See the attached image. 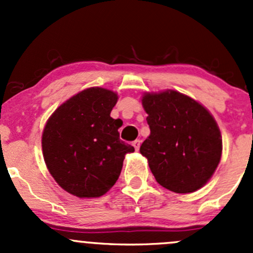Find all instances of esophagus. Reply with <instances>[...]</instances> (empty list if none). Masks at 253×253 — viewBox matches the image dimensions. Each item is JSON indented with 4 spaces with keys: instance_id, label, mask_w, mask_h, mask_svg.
Listing matches in <instances>:
<instances>
[{
    "instance_id": "obj_1",
    "label": "esophagus",
    "mask_w": 253,
    "mask_h": 253,
    "mask_svg": "<svg viewBox=\"0 0 253 253\" xmlns=\"http://www.w3.org/2000/svg\"><path fill=\"white\" fill-rule=\"evenodd\" d=\"M132 145H133V147H134V149L138 150L139 147H141V141H139V139H136V141L132 142Z\"/></svg>"
}]
</instances>
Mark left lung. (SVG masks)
I'll return each instance as SVG.
<instances>
[{"label":"left lung","instance_id":"1","mask_svg":"<svg viewBox=\"0 0 253 253\" xmlns=\"http://www.w3.org/2000/svg\"><path fill=\"white\" fill-rule=\"evenodd\" d=\"M142 104L150 134L139 152L157 182L176 193L197 191L220 162L221 136L213 116L174 90L145 94Z\"/></svg>","mask_w":253,"mask_h":253}]
</instances>
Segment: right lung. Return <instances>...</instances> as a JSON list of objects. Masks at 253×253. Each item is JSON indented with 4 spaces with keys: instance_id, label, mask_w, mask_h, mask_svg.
Wrapping results in <instances>:
<instances>
[{
    "instance_id": "obj_1",
    "label": "right lung",
    "mask_w": 253,
    "mask_h": 253,
    "mask_svg": "<svg viewBox=\"0 0 253 253\" xmlns=\"http://www.w3.org/2000/svg\"><path fill=\"white\" fill-rule=\"evenodd\" d=\"M114 91L89 88L60 106L42 133V153L56 182L81 198L100 197L115 185L125 155L134 148L120 139L110 112Z\"/></svg>"
}]
</instances>
